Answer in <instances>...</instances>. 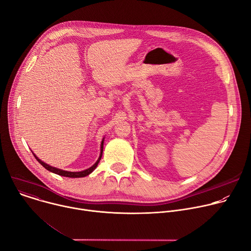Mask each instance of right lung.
<instances>
[{
  "mask_svg": "<svg viewBox=\"0 0 251 251\" xmlns=\"http://www.w3.org/2000/svg\"><path fill=\"white\" fill-rule=\"evenodd\" d=\"M103 143H104V139H103V140H102V142H101L100 156H99L98 160L96 161V163H95L93 166H91L90 168H88V169H86V170H84V171H81V172H68V171H63V170H60V169H57V168L51 167V166H50V165L46 164L45 162H43L42 160H40V159H39L37 156H35L33 153H32V154H33L34 158L38 160V162H39L43 167H45L48 171H50V172H51V173H54V174L59 175V176H68V177H82V176H88L89 174H91V173L94 171V169L97 167L98 163L100 162L101 157H102V152H103Z\"/></svg>",
  "mask_w": 251,
  "mask_h": 251,
  "instance_id": "add662e5",
  "label": "right lung"
}]
</instances>
